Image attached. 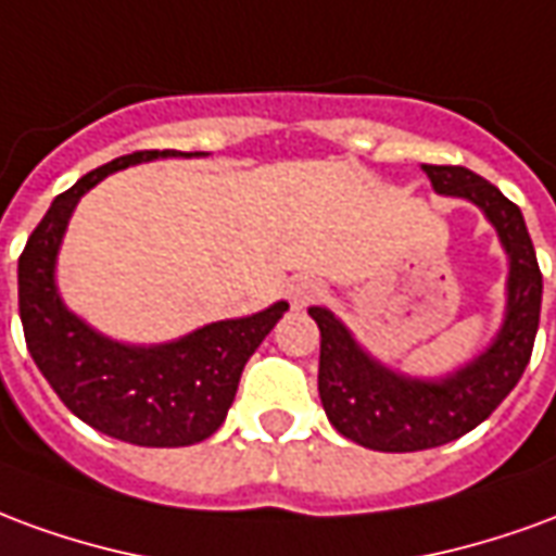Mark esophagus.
Here are the masks:
<instances>
[{"mask_svg": "<svg viewBox=\"0 0 556 556\" xmlns=\"http://www.w3.org/2000/svg\"><path fill=\"white\" fill-rule=\"evenodd\" d=\"M321 291H325V286H321L318 279L298 277L289 286V301L294 309H303L306 303H313L315 298H321Z\"/></svg>", "mask_w": 556, "mask_h": 556, "instance_id": "obj_1", "label": "esophagus"}]
</instances>
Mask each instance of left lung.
<instances>
[{
	"label": "left lung",
	"instance_id": "left-lung-1",
	"mask_svg": "<svg viewBox=\"0 0 556 556\" xmlns=\"http://www.w3.org/2000/svg\"><path fill=\"white\" fill-rule=\"evenodd\" d=\"M422 172L434 193L467 199L497 231L509 262L506 313L473 361L441 378H417L372 357L327 306H309L321 330L318 396L327 419L342 438L378 453L431 450L477 429L525 375L539 330L542 274L518 205L465 166L422 163Z\"/></svg>",
	"mask_w": 556,
	"mask_h": 556
}]
</instances>
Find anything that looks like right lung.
Masks as SVG:
<instances>
[{
	"label": "right lung",
	"mask_w": 556,
	"mask_h": 556,
	"mask_svg": "<svg viewBox=\"0 0 556 556\" xmlns=\"http://www.w3.org/2000/svg\"><path fill=\"white\" fill-rule=\"evenodd\" d=\"M160 157H205V151H137L83 175L55 195L20 255V321L35 366L91 429L137 446H190L223 426L243 366L289 303L211 321L172 342L130 345L71 313L55 286L62 238L79 199L106 175Z\"/></svg>",
	"instance_id": "1"
}]
</instances>
